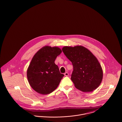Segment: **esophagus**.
I'll list each match as a JSON object with an SVG mask.
<instances>
[{"instance_id": "1", "label": "esophagus", "mask_w": 122, "mask_h": 122, "mask_svg": "<svg viewBox=\"0 0 122 122\" xmlns=\"http://www.w3.org/2000/svg\"><path fill=\"white\" fill-rule=\"evenodd\" d=\"M68 73H67V72H66V73H64V75H65V76H68Z\"/></svg>"}]
</instances>
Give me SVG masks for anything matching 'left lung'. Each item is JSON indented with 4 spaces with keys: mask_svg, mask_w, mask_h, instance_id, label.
<instances>
[{
    "mask_svg": "<svg viewBox=\"0 0 122 122\" xmlns=\"http://www.w3.org/2000/svg\"><path fill=\"white\" fill-rule=\"evenodd\" d=\"M62 50L73 66L71 79L75 87L86 92L97 89L103 75L102 67L97 58L82 46H65Z\"/></svg>",
    "mask_w": 122,
    "mask_h": 122,
    "instance_id": "8db88e82",
    "label": "left lung"
}]
</instances>
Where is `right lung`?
<instances>
[{"instance_id":"1","label":"right lung","mask_w":122,"mask_h":122,"mask_svg":"<svg viewBox=\"0 0 122 122\" xmlns=\"http://www.w3.org/2000/svg\"><path fill=\"white\" fill-rule=\"evenodd\" d=\"M62 51L57 47L46 46L34 56L29 65L27 77L31 87L37 92L48 94L57 88L64 76L55 63Z\"/></svg>"}]
</instances>
